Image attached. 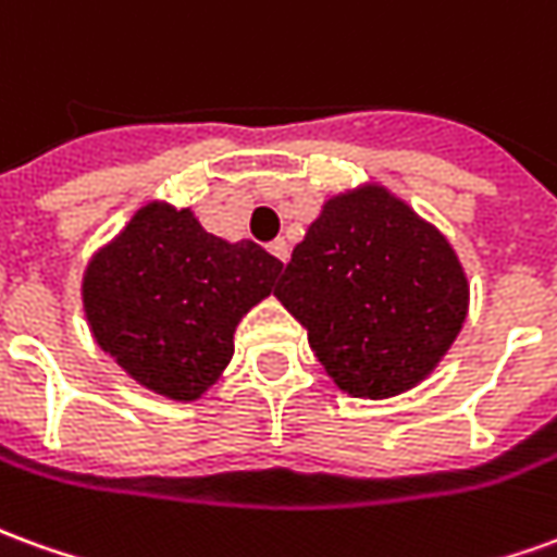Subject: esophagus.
Segmentation results:
<instances>
[{
	"label": "esophagus",
	"instance_id": "34e87169",
	"mask_svg": "<svg viewBox=\"0 0 557 557\" xmlns=\"http://www.w3.org/2000/svg\"><path fill=\"white\" fill-rule=\"evenodd\" d=\"M268 252H271L274 259H280V262H286V259H289V244L283 238L271 240V244H268Z\"/></svg>",
	"mask_w": 557,
	"mask_h": 557
}]
</instances>
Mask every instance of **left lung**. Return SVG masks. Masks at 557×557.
Here are the masks:
<instances>
[{
    "label": "left lung",
    "instance_id": "left-lung-1",
    "mask_svg": "<svg viewBox=\"0 0 557 557\" xmlns=\"http://www.w3.org/2000/svg\"><path fill=\"white\" fill-rule=\"evenodd\" d=\"M274 295L352 398L413 388L468 317V277L449 240L383 186L329 198Z\"/></svg>",
    "mask_w": 557,
    "mask_h": 557
}]
</instances>
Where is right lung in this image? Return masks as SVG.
Here are the masks:
<instances>
[{
  "mask_svg": "<svg viewBox=\"0 0 557 557\" xmlns=\"http://www.w3.org/2000/svg\"><path fill=\"white\" fill-rule=\"evenodd\" d=\"M283 262L252 240L216 238L193 211L153 201L84 274L96 344L171 400H196L232 361L240 317L274 292Z\"/></svg>",
  "mask_w": 557,
  "mask_h": 557,
  "instance_id": "add662e5",
  "label": "right lung"
}]
</instances>
